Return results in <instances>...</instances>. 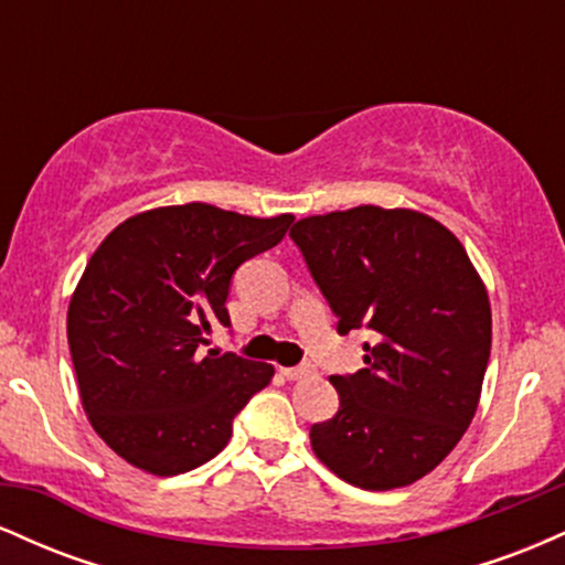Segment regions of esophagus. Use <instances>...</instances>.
<instances>
[{"instance_id":"34e87169","label":"esophagus","mask_w":565,"mask_h":565,"mask_svg":"<svg viewBox=\"0 0 565 565\" xmlns=\"http://www.w3.org/2000/svg\"><path fill=\"white\" fill-rule=\"evenodd\" d=\"M278 372H281L287 380H302V377H310V374H313V366H310V364L281 366V369H278Z\"/></svg>"}]
</instances>
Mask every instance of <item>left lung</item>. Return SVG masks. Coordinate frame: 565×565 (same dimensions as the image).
Masks as SVG:
<instances>
[{"instance_id":"left-lung-1","label":"left lung","mask_w":565,"mask_h":565,"mask_svg":"<svg viewBox=\"0 0 565 565\" xmlns=\"http://www.w3.org/2000/svg\"><path fill=\"white\" fill-rule=\"evenodd\" d=\"M337 316L372 329L364 369L329 382L340 408L310 427L313 454L366 491L412 486L449 457L481 401L491 305L462 242L417 210L361 204L289 231Z\"/></svg>"}]
</instances>
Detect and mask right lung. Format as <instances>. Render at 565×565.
I'll return each mask as SVG.
<instances>
[{"label":"right lung","mask_w":565,"mask_h":565,"mask_svg":"<svg viewBox=\"0 0 565 565\" xmlns=\"http://www.w3.org/2000/svg\"><path fill=\"white\" fill-rule=\"evenodd\" d=\"M295 215L249 217L191 201L127 217L103 238L68 302V348L89 425L151 476L225 449L233 417L274 366L206 345L228 327L233 270L284 238Z\"/></svg>","instance_id":"right-lung-1"}]
</instances>
